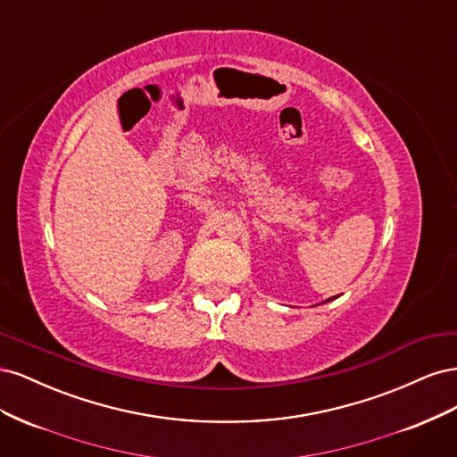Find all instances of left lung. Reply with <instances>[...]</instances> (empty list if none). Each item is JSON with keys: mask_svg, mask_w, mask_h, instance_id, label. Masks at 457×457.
<instances>
[{"mask_svg": "<svg viewBox=\"0 0 457 457\" xmlns=\"http://www.w3.org/2000/svg\"><path fill=\"white\" fill-rule=\"evenodd\" d=\"M331 299H336V297H329V299H326V301H324V303H328V301H331Z\"/></svg>", "mask_w": 457, "mask_h": 457, "instance_id": "8db88e82", "label": "left lung"}]
</instances>
